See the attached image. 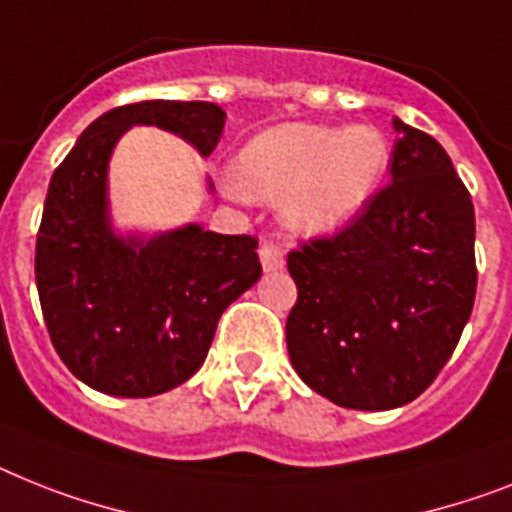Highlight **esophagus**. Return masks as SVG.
I'll return each mask as SVG.
<instances>
[{"label": "esophagus", "mask_w": 512, "mask_h": 512, "mask_svg": "<svg viewBox=\"0 0 512 512\" xmlns=\"http://www.w3.org/2000/svg\"><path fill=\"white\" fill-rule=\"evenodd\" d=\"M259 259L261 266H264V272H274V269H280L285 264V251L277 243H264L259 248Z\"/></svg>", "instance_id": "34e87169"}]
</instances>
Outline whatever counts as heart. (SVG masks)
I'll use <instances>...</instances> for the list:
<instances>
[{"label":"heart","instance_id":"obj_1","mask_svg":"<svg viewBox=\"0 0 512 512\" xmlns=\"http://www.w3.org/2000/svg\"><path fill=\"white\" fill-rule=\"evenodd\" d=\"M392 146L374 125L329 128L282 122L253 135L235 159V198L280 201L298 235H332L377 196L390 170Z\"/></svg>","mask_w":512,"mask_h":512}]
</instances>
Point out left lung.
I'll return each mask as SVG.
<instances>
[{"mask_svg":"<svg viewBox=\"0 0 512 512\" xmlns=\"http://www.w3.org/2000/svg\"><path fill=\"white\" fill-rule=\"evenodd\" d=\"M392 125V183L345 230L287 253L298 285L290 363L356 411L416 400L453 356L476 298L471 193L432 135Z\"/></svg>","mask_w":512,"mask_h":512,"instance_id":"8db88e82","label":"left lung"}]
</instances>
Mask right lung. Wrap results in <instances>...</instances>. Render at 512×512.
Wrapping results in <instances>:
<instances>
[{
  "label": "right lung",
  "mask_w": 512,
  "mask_h": 512,
  "mask_svg": "<svg viewBox=\"0 0 512 512\" xmlns=\"http://www.w3.org/2000/svg\"><path fill=\"white\" fill-rule=\"evenodd\" d=\"M225 117L211 101L109 109L54 170L36 238L38 301L59 358L104 395L151 398L188 382L219 316L259 282V240L251 235L193 222L151 238L122 235L109 214V159L133 125H156L209 156Z\"/></svg>",
  "instance_id": "obj_1"
}]
</instances>
